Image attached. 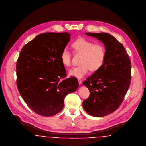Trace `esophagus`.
<instances>
[{"label": "esophagus", "mask_w": 146, "mask_h": 146, "mask_svg": "<svg viewBox=\"0 0 146 146\" xmlns=\"http://www.w3.org/2000/svg\"><path fill=\"white\" fill-rule=\"evenodd\" d=\"M78 82H79V84L80 85L82 83V80L81 79H78Z\"/></svg>", "instance_id": "obj_1"}]
</instances>
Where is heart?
<instances>
[{"instance_id": "b5f03b06", "label": "heart", "mask_w": 146, "mask_h": 146, "mask_svg": "<svg viewBox=\"0 0 146 146\" xmlns=\"http://www.w3.org/2000/svg\"><path fill=\"white\" fill-rule=\"evenodd\" d=\"M75 53L82 54L80 63L81 65L74 67L69 70V75L79 79L83 78L89 70L96 71L104 64L106 50L102 44L94 42L85 38H79L72 44ZM63 66L69 67L71 65V54L67 48L63 49L61 57Z\"/></svg>"}]
</instances>
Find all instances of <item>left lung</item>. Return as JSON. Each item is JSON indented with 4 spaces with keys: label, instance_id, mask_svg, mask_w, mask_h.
I'll return each mask as SVG.
<instances>
[{
    "label": "left lung",
    "instance_id": "obj_1",
    "mask_svg": "<svg viewBox=\"0 0 146 146\" xmlns=\"http://www.w3.org/2000/svg\"><path fill=\"white\" fill-rule=\"evenodd\" d=\"M104 44V64L83 82L90 91L83 107L90 115L103 117L116 111L122 103L131 80V62L124 46L112 35L85 33Z\"/></svg>",
    "mask_w": 146,
    "mask_h": 146
}]
</instances>
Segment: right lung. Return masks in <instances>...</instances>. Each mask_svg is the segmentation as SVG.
Listing matches in <instances>:
<instances>
[{
  "instance_id": "add662e5",
  "label": "right lung",
  "mask_w": 146,
  "mask_h": 146,
  "mask_svg": "<svg viewBox=\"0 0 146 146\" xmlns=\"http://www.w3.org/2000/svg\"><path fill=\"white\" fill-rule=\"evenodd\" d=\"M70 39L68 33H45L21 49L16 63L17 88L27 105L40 115L60 112L66 95L79 86L76 78H66L60 60Z\"/></svg>"
}]
</instances>
